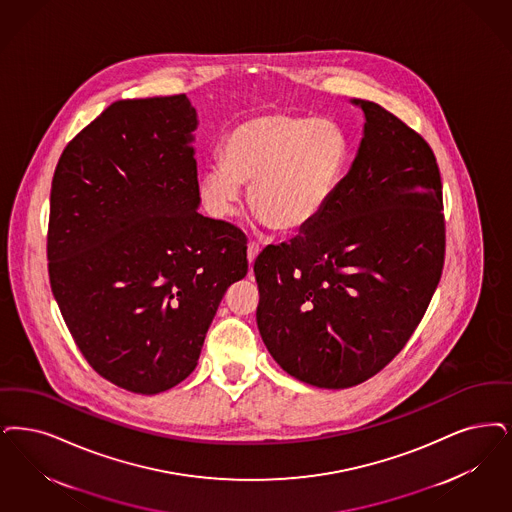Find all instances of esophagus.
Returning a JSON list of instances; mask_svg holds the SVG:
<instances>
[{"mask_svg":"<svg viewBox=\"0 0 512 512\" xmlns=\"http://www.w3.org/2000/svg\"><path fill=\"white\" fill-rule=\"evenodd\" d=\"M259 251H261V249H259V246H257L255 242H249V244H247V261H249V265L255 263Z\"/></svg>","mask_w":512,"mask_h":512,"instance_id":"34e87169","label":"esophagus"}]
</instances>
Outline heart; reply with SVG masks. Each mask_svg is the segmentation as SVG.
Returning a JSON list of instances; mask_svg holds the SVG:
<instances>
[{
    "instance_id": "1",
    "label": "heart",
    "mask_w": 512,
    "mask_h": 512,
    "mask_svg": "<svg viewBox=\"0 0 512 512\" xmlns=\"http://www.w3.org/2000/svg\"><path fill=\"white\" fill-rule=\"evenodd\" d=\"M221 164L200 177L207 211L228 219L249 186L251 213L278 234L314 225L333 202L347 169L343 135L326 122L266 112L238 123L221 143Z\"/></svg>"
}]
</instances>
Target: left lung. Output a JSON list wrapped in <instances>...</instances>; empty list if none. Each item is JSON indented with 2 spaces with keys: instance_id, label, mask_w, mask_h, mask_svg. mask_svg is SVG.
I'll return each mask as SVG.
<instances>
[{
  "instance_id": "obj_1",
  "label": "left lung",
  "mask_w": 512,
  "mask_h": 512,
  "mask_svg": "<svg viewBox=\"0 0 512 512\" xmlns=\"http://www.w3.org/2000/svg\"><path fill=\"white\" fill-rule=\"evenodd\" d=\"M324 215L255 259L257 326L295 379L348 389L408 343L440 282L442 181L427 141L379 104Z\"/></svg>"
}]
</instances>
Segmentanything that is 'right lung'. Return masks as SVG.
<instances>
[{"label":"right lung","instance_id":"1","mask_svg":"<svg viewBox=\"0 0 512 512\" xmlns=\"http://www.w3.org/2000/svg\"><path fill=\"white\" fill-rule=\"evenodd\" d=\"M198 114L186 95L116 101L62 152L51 184L49 282L89 366L158 394L198 366L244 232L198 213Z\"/></svg>","mask_w":512,"mask_h":512}]
</instances>
